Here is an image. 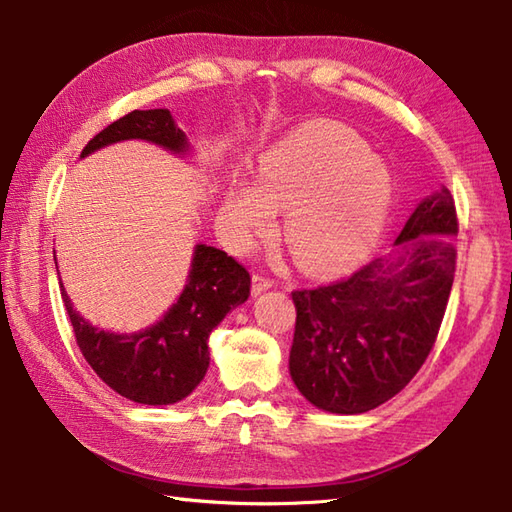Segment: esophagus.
Instances as JSON below:
<instances>
[{"label": "esophagus", "instance_id": "34e87169", "mask_svg": "<svg viewBox=\"0 0 512 512\" xmlns=\"http://www.w3.org/2000/svg\"><path fill=\"white\" fill-rule=\"evenodd\" d=\"M270 286H273V279H268V277H264V275L255 273V275H253V284H250V292H253V295H259V292L268 290Z\"/></svg>", "mask_w": 512, "mask_h": 512}]
</instances>
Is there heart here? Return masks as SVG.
<instances>
[{
	"mask_svg": "<svg viewBox=\"0 0 512 512\" xmlns=\"http://www.w3.org/2000/svg\"><path fill=\"white\" fill-rule=\"evenodd\" d=\"M389 171L339 123L303 125L262 158L259 182L235 178L222 217L237 244L268 233L288 211L286 244L310 273H339L361 259L391 204Z\"/></svg>",
	"mask_w": 512,
	"mask_h": 512,
	"instance_id": "heart-1",
	"label": "heart"
}]
</instances>
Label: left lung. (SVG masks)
<instances>
[{"label": "left lung", "instance_id": "8db88e82", "mask_svg": "<svg viewBox=\"0 0 512 512\" xmlns=\"http://www.w3.org/2000/svg\"><path fill=\"white\" fill-rule=\"evenodd\" d=\"M458 231V211L442 189L400 231L398 262L378 257L330 284L292 290L290 376L314 407L365 413L409 385L447 312Z\"/></svg>", "mask_w": 512, "mask_h": 512}]
</instances>
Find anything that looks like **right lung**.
<instances>
[{
	"mask_svg": "<svg viewBox=\"0 0 512 512\" xmlns=\"http://www.w3.org/2000/svg\"><path fill=\"white\" fill-rule=\"evenodd\" d=\"M129 138H143L171 151L187 149L184 132L167 110H134L96 134L81 156ZM248 295V270L224 250L204 244L195 246L189 284L176 306L145 332L110 334L92 328L61 288L85 361L107 387L140 405H173L200 385L209 367V334Z\"/></svg>",
	"mask_w": 512,
	"mask_h": 512,
	"instance_id": "right-lung-1",
	"label": "right lung"
}]
</instances>
